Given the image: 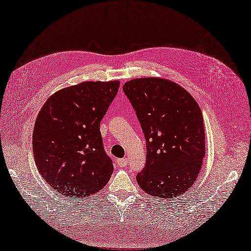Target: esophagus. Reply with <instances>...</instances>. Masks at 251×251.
<instances>
[{"instance_id": "34e87169", "label": "esophagus", "mask_w": 251, "mask_h": 251, "mask_svg": "<svg viewBox=\"0 0 251 251\" xmlns=\"http://www.w3.org/2000/svg\"><path fill=\"white\" fill-rule=\"evenodd\" d=\"M117 163L121 166V168H124V166L127 165V159H118Z\"/></svg>"}]
</instances>
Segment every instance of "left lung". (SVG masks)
Masks as SVG:
<instances>
[{"label": "left lung", "instance_id": "1", "mask_svg": "<svg viewBox=\"0 0 251 251\" xmlns=\"http://www.w3.org/2000/svg\"><path fill=\"white\" fill-rule=\"evenodd\" d=\"M123 91L146 138L145 168L136 175L148 194L173 199L188 190L205 157L201 108L189 93L171 80L136 78Z\"/></svg>", "mask_w": 251, "mask_h": 251}]
</instances>
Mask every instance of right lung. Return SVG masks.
Returning <instances> with one entry per match:
<instances>
[{
  "instance_id": "1",
  "label": "right lung",
  "mask_w": 251,
  "mask_h": 251,
  "mask_svg": "<svg viewBox=\"0 0 251 251\" xmlns=\"http://www.w3.org/2000/svg\"><path fill=\"white\" fill-rule=\"evenodd\" d=\"M119 80L86 81L54 93L42 106L33 131L34 159L42 178L68 198L103 188L114 172L100 122L115 99Z\"/></svg>"
}]
</instances>
